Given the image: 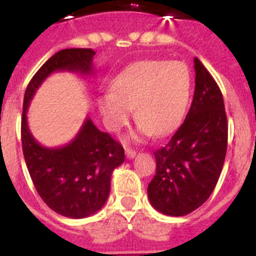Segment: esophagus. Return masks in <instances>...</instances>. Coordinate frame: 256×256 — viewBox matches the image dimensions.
<instances>
[{"label": "esophagus", "instance_id": "esophagus-1", "mask_svg": "<svg viewBox=\"0 0 256 256\" xmlns=\"http://www.w3.org/2000/svg\"><path fill=\"white\" fill-rule=\"evenodd\" d=\"M136 151L132 150V148H126V156L128 158V159H133L136 156Z\"/></svg>", "mask_w": 256, "mask_h": 256}]
</instances>
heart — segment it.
I'll use <instances>...</instances> for the list:
<instances>
[{"mask_svg":"<svg viewBox=\"0 0 256 256\" xmlns=\"http://www.w3.org/2000/svg\"><path fill=\"white\" fill-rule=\"evenodd\" d=\"M112 92L98 97L108 130L118 132L130 120L132 108L144 134L164 136L176 130L191 97V74L180 61L133 62L112 80Z\"/></svg>","mask_w":256,"mask_h":256,"instance_id":"b5f03b06","label":"heart"}]
</instances>
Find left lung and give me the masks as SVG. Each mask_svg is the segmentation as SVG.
I'll list each match as a JSON object with an SVG mask.
<instances>
[{
    "instance_id": "1",
    "label": "left lung",
    "mask_w": 256,
    "mask_h": 256,
    "mask_svg": "<svg viewBox=\"0 0 256 256\" xmlns=\"http://www.w3.org/2000/svg\"><path fill=\"white\" fill-rule=\"evenodd\" d=\"M195 62V94L186 119L168 144L154 152L156 173L148 183L151 205L165 216H183L200 208L216 186L227 151L228 124L218 84Z\"/></svg>"
}]
</instances>
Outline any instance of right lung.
<instances>
[{
	"instance_id": "right-lung-1",
	"label": "right lung",
	"mask_w": 256,
	"mask_h": 256,
	"mask_svg": "<svg viewBox=\"0 0 256 256\" xmlns=\"http://www.w3.org/2000/svg\"><path fill=\"white\" fill-rule=\"evenodd\" d=\"M94 54L91 48L56 52L34 74L24 94L22 144L26 168L40 198L66 218H86L105 205L112 170L124 162V148L108 133L98 130L90 116L70 144L44 148L29 130L26 112L38 87L54 72L92 74Z\"/></svg>"
}]
</instances>
